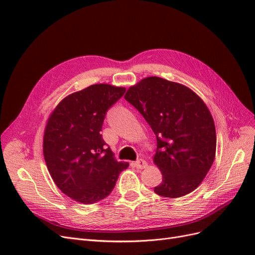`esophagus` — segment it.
Wrapping results in <instances>:
<instances>
[{"mask_svg":"<svg viewBox=\"0 0 255 255\" xmlns=\"http://www.w3.org/2000/svg\"><path fill=\"white\" fill-rule=\"evenodd\" d=\"M135 167H136L137 169L145 168V167H146V161H145L144 159H142V158L137 159V160L135 161Z\"/></svg>","mask_w":255,"mask_h":255,"instance_id":"esophagus-1","label":"esophagus"}]
</instances>
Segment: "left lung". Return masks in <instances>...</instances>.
Segmentation results:
<instances>
[{"label":"left lung","instance_id":"left-lung-1","mask_svg":"<svg viewBox=\"0 0 255 255\" xmlns=\"http://www.w3.org/2000/svg\"><path fill=\"white\" fill-rule=\"evenodd\" d=\"M125 98L156 135L154 163L163 181L155 194L180 198L194 191L215 159L216 129L207 106L188 87L157 76L129 87Z\"/></svg>","mask_w":255,"mask_h":255}]
</instances>
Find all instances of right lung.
Wrapping results in <instances>:
<instances>
[{"instance_id":"right-lung-1","label":"right lung","mask_w":255,"mask_h":255,"mask_svg":"<svg viewBox=\"0 0 255 255\" xmlns=\"http://www.w3.org/2000/svg\"><path fill=\"white\" fill-rule=\"evenodd\" d=\"M126 88L97 84L68 96L54 110L43 137V155L56 186L83 204L105 199L128 163L117 161L100 132L107 111Z\"/></svg>"}]
</instances>
